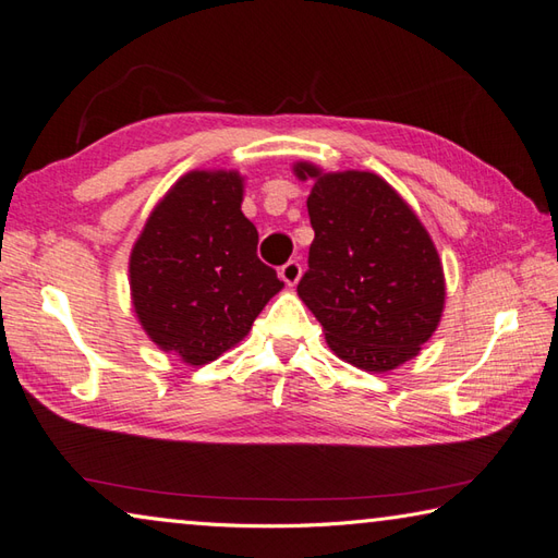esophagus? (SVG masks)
Listing matches in <instances>:
<instances>
[{"label":"esophagus","instance_id":"esophagus-1","mask_svg":"<svg viewBox=\"0 0 558 558\" xmlns=\"http://www.w3.org/2000/svg\"><path fill=\"white\" fill-rule=\"evenodd\" d=\"M301 275H303V267H301L299 259H289V263L279 269V277L287 281L289 287H295V283H299V279H301Z\"/></svg>","mask_w":558,"mask_h":558}]
</instances>
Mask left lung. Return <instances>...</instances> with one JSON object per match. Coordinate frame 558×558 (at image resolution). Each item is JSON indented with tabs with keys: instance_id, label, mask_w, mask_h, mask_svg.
Masks as SVG:
<instances>
[{
	"instance_id": "1",
	"label": "left lung",
	"mask_w": 558,
	"mask_h": 558,
	"mask_svg": "<svg viewBox=\"0 0 558 558\" xmlns=\"http://www.w3.org/2000/svg\"><path fill=\"white\" fill-rule=\"evenodd\" d=\"M313 181L307 215L315 231L301 301L325 329L329 349L365 373L411 361L444 313V269L435 243L403 197L373 171L325 174L293 167Z\"/></svg>"
}]
</instances>
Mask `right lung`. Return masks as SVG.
I'll use <instances>...</instances> for the list:
<instances>
[{
  "label": "right lung",
  "instance_id": "obj_1",
  "mask_svg": "<svg viewBox=\"0 0 558 558\" xmlns=\"http://www.w3.org/2000/svg\"><path fill=\"white\" fill-rule=\"evenodd\" d=\"M239 171H189L131 251V301L159 349L205 365L236 345L283 281L257 257Z\"/></svg>",
  "mask_w": 558,
  "mask_h": 558
}]
</instances>
